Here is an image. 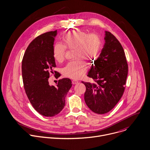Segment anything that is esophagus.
Returning a JSON list of instances; mask_svg holds the SVG:
<instances>
[{
  "label": "esophagus",
  "instance_id": "obj_1",
  "mask_svg": "<svg viewBox=\"0 0 150 150\" xmlns=\"http://www.w3.org/2000/svg\"><path fill=\"white\" fill-rule=\"evenodd\" d=\"M79 83V81H77V80H72V83L73 84H77Z\"/></svg>",
  "mask_w": 150,
  "mask_h": 150
}]
</instances>
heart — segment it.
<instances>
[{
    "mask_svg": "<svg viewBox=\"0 0 150 150\" xmlns=\"http://www.w3.org/2000/svg\"><path fill=\"white\" fill-rule=\"evenodd\" d=\"M63 44L56 43L53 47V54L59 63L64 61L66 48L74 50L75 60L69 63L63 70L64 76L72 79H80L88 69L85 61L94 62L99 57L103 46L102 37L98 34H88L80 29L67 32L62 36Z\"/></svg>",
    "mask_w": 150,
    "mask_h": 150,
    "instance_id": "heart-1",
    "label": "heart"
}]
</instances>
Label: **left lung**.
<instances>
[{"label": "left lung", "mask_w": 150, "mask_h": 150, "mask_svg": "<svg viewBox=\"0 0 150 150\" xmlns=\"http://www.w3.org/2000/svg\"><path fill=\"white\" fill-rule=\"evenodd\" d=\"M105 35L104 47L87 74L94 83L82 81L86 88L85 102L90 109L98 114L109 112L121 99L128 71L121 43L109 31H105Z\"/></svg>", "instance_id": "8db88e82"}]
</instances>
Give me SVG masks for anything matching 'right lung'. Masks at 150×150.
Returning <instances> with one entry per match:
<instances>
[{"label":"right lung","mask_w":150,"mask_h":150,"mask_svg":"<svg viewBox=\"0 0 150 150\" xmlns=\"http://www.w3.org/2000/svg\"><path fill=\"white\" fill-rule=\"evenodd\" d=\"M57 30L35 38L27 47L22 62V74L27 97L41 115L51 117L60 112L65 106V98L72 84L70 79H59L57 86H50V73L59 77L53 54Z\"/></svg>","instance_id":"add662e5"}]
</instances>
